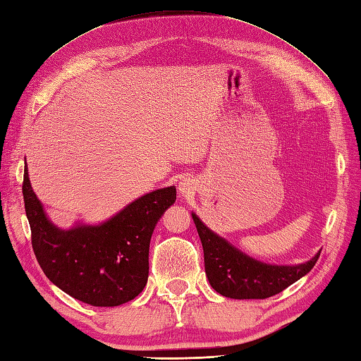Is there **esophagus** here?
I'll use <instances>...</instances> for the list:
<instances>
[{
  "mask_svg": "<svg viewBox=\"0 0 361 361\" xmlns=\"http://www.w3.org/2000/svg\"><path fill=\"white\" fill-rule=\"evenodd\" d=\"M195 190H196V183H195V180L190 179V178H183V179H180L179 185H178V191H179V195H180V196H183V197H190V196H192V192H195Z\"/></svg>",
  "mask_w": 361,
  "mask_h": 361,
  "instance_id": "1",
  "label": "esophagus"
}]
</instances>
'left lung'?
<instances>
[{"instance_id":"8db88e82","label":"left lung","mask_w":361,"mask_h":361,"mask_svg":"<svg viewBox=\"0 0 361 361\" xmlns=\"http://www.w3.org/2000/svg\"><path fill=\"white\" fill-rule=\"evenodd\" d=\"M191 217L204 248L205 274L213 289L228 298H268L282 293L310 272L320 251L300 265H271L245 254L208 228L200 217Z\"/></svg>"}]
</instances>
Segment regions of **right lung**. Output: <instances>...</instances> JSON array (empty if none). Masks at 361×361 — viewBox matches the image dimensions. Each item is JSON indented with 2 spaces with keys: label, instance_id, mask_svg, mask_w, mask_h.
I'll use <instances>...</instances> for the list:
<instances>
[{
  "label": "right lung",
  "instance_id": "obj_1",
  "mask_svg": "<svg viewBox=\"0 0 361 361\" xmlns=\"http://www.w3.org/2000/svg\"><path fill=\"white\" fill-rule=\"evenodd\" d=\"M23 195L32 247L44 274L61 291L92 306H119L142 291L156 224L176 202V187L153 190L99 224L51 222L24 169Z\"/></svg>",
  "mask_w": 361,
  "mask_h": 361
}]
</instances>
